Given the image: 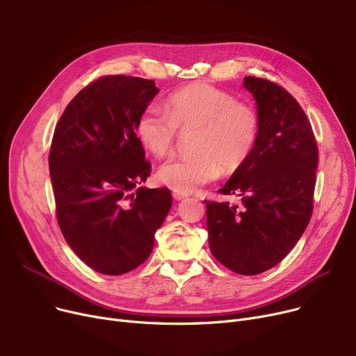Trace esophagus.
<instances>
[{
    "mask_svg": "<svg viewBox=\"0 0 356 356\" xmlns=\"http://www.w3.org/2000/svg\"><path fill=\"white\" fill-rule=\"evenodd\" d=\"M184 197H188V195H184V193H180V192H173V199L175 200H183Z\"/></svg>",
    "mask_w": 356,
    "mask_h": 356,
    "instance_id": "1",
    "label": "esophagus"
}]
</instances>
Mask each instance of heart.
<instances>
[{
	"instance_id": "heart-1",
	"label": "heart",
	"mask_w": 356,
	"mask_h": 356,
	"mask_svg": "<svg viewBox=\"0 0 356 356\" xmlns=\"http://www.w3.org/2000/svg\"><path fill=\"white\" fill-rule=\"evenodd\" d=\"M177 128L196 129V154L164 163L157 179L176 192L191 193L215 180L220 170H239L257 144L259 120L252 106L236 102L231 93L197 82L173 92L165 109L148 105L137 120L136 134L147 152L160 159L172 153Z\"/></svg>"
}]
</instances>
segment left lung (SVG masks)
Returning a JSON list of instances; mask_svg holds the SVG:
<instances>
[{
  "label": "left lung",
  "mask_w": 356,
  "mask_h": 356,
  "mask_svg": "<svg viewBox=\"0 0 356 356\" xmlns=\"http://www.w3.org/2000/svg\"><path fill=\"white\" fill-rule=\"evenodd\" d=\"M259 134L248 160L219 193L241 203L207 202L209 248L242 275L277 266L306 231L313 212L317 144L302 106L270 81L247 76Z\"/></svg>",
  "instance_id": "obj_1"
}]
</instances>
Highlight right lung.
<instances>
[{"mask_svg":"<svg viewBox=\"0 0 356 356\" xmlns=\"http://www.w3.org/2000/svg\"><path fill=\"white\" fill-rule=\"evenodd\" d=\"M159 93L154 81L114 74L82 89L54 128L49 156L60 231L101 274L137 268L172 208L165 188L138 186L152 173L136 124Z\"/></svg>","mask_w":356,"mask_h":356,"instance_id":"add662e5","label":"right lung"}]
</instances>
